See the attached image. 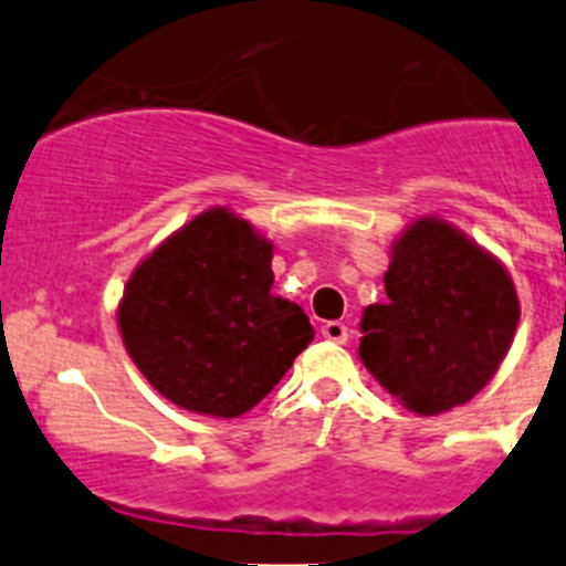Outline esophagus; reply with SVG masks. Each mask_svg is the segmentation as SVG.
Instances as JSON below:
<instances>
[{
  "instance_id": "1",
  "label": "esophagus",
  "mask_w": 566,
  "mask_h": 566,
  "mask_svg": "<svg viewBox=\"0 0 566 566\" xmlns=\"http://www.w3.org/2000/svg\"><path fill=\"white\" fill-rule=\"evenodd\" d=\"M319 334H323L328 342H336V345H345V342H347V325L339 323V319H328V323H323Z\"/></svg>"
}]
</instances>
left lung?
Wrapping results in <instances>:
<instances>
[{"instance_id":"left-lung-1","label":"left lung","mask_w":566,"mask_h":566,"mask_svg":"<svg viewBox=\"0 0 566 566\" xmlns=\"http://www.w3.org/2000/svg\"><path fill=\"white\" fill-rule=\"evenodd\" d=\"M389 304L364 312L358 356L405 408L468 402L504 361L521 306L510 273L454 227L421 219L386 271Z\"/></svg>"}]
</instances>
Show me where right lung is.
Returning <instances> with one entry per match:
<instances>
[{"label": "right lung", "mask_w": 566, "mask_h": 566, "mask_svg": "<svg viewBox=\"0 0 566 566\" xmlns=\"http://www.w3.org/2000/svg\"><path fill=\"white\" fill-rule=\"evenodd\" d=\"M271 243L216 208L130 276L117 319L130 358L175 405L247 413L315 339L298 304L273 298Z\"/></svg>", "instance_id": "right-lung-1"}]
</instances>
